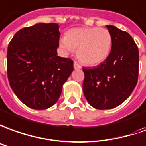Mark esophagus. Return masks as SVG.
Here are the masks:
<instances>
[{"label":"esophagus","mask_w":146,"mask_h":146,"mask_svg":"<svg viewBox=\"0 0 146 146\" xmlns=\"http://www.w3.org/2000/svg\"><path fill=\"white\" fill-rule=\"evenodd\" d=\"M74 68H75V70H80L82 67H81V65L78 63L77 62H74Z\"/></svg>","instance_id":"esophagus-1"}]
</instances>
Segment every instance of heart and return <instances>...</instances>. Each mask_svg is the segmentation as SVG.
Segmentation results:
<instances>
[{
  "label": "heart",
  "mask_w": 146,
  "mask_h": 146,
  "mask_svg": "<svg viewBox=\"0 0 146 146\" xmlns=\"http://www.w3.org/2000/svg\"><path fill=\"white\" fill-rule=\"evenodd\" d=\"M64 51L77 50L79 60L84 64L94 66L109 56L112 47V36L109 30L98 27H83L68 30L65 38L60 40Z\"/></svg>",
  "instance_id": "heart-1"
}]
</instances>
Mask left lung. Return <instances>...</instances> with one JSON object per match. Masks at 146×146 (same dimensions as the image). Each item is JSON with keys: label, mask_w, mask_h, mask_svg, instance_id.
<instances>
[{"label": "left lung", "mask_w": 146, "mask_h": 146, "mask_svg": "<svg viewBox=\"0 0 146 146\" xmlns=\"http://www.w3.org/2000/svg\"><path fill=\"white\" fill-rule=\"evenodd\" d=\"M112 36L109 56L93 68H83V89L87 102L98 110L113 109L131 94L138 78L139 52L131 36L106 25Z\"/></svg>", "instance_id": "1"}]
</instances>
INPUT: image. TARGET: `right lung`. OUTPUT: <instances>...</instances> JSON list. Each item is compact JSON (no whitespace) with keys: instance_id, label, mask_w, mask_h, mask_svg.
Wrapping results in <instances>:
<instances>
[{"instance_id":"add662e5","label":"right lung","mask_w":146,"mask_h":146,"mask_svg":"<svg viewBox=\"0 0 146 146\" xmlns=\"http://www.w3.org/2000/svg\"><path fill=\"white\" fill-rule=\"evenodd\" d=\"M60 33L56 23L19 30L7 52L10 86L24 104L34 110L51 107L74 70L73 61L57 56Z\"/></svg>"}]
</instances>
